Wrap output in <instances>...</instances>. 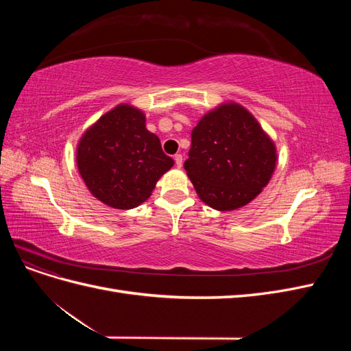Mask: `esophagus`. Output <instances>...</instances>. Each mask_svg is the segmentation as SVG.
I'll list each match as a JSON object with an SVG mask.
<instances>
[{"mask_svg": "<svg viewBox=\"0 0 351 351\" xmlns=\"http://www.w3.org/2000/svg\"><path fill=\"white\" fill-rule=\"evenodd\" d=\"M174 161H176V165L180 168L183 165V155L182 154H177L176 156H174Z\"/></svg>", "mask_w": 351, "mask_h": 351, "instance_id": "esophagus-1", "label": "esophagus"}]
</instances>
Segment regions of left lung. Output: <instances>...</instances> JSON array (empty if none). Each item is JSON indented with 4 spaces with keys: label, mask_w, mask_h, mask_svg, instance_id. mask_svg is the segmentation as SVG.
<instances>
[{
    "label": "left lung",
    "mask_w": 351,
    "mask_h": 351,
    "mask_svg": "<svg viewBox=\"0 0 351 351\" xmlns=\"http://www.w3.org/2000/svg\"><path fill=\"white\" fill-rule=\"evenodd\" d=\"M275 164L277 149L256 119L228 102L202 117L192 130L184 169L206 205L232 210L262 192Z\"/></svg>",
    "instance_id": "8db88e82"
}]
</instances>
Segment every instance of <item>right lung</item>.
Returning a JSON list of instances; mask_svg holds the SVG:
<instances>
[{
	"instance_id": "add662e5",
	"label": "right lung",
	"mask_w": 351,
	"mask_h": 351,
	"mask_svg": "<svg viewBox=\"0 0 351 351\" xmlns=\"http://www.w3.org/2000/svg\"><path fill=\"white\" fill-rule=\"evenodd\" d=\"M173 165L158 136L146 129L145 114L127 104L104 114L77 146V168L84 184L115 209L139 206Z\"/></svg>"
}]
</instances>
